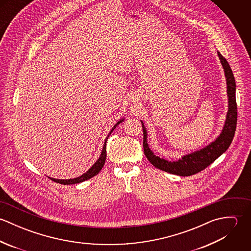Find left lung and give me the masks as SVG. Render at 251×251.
Masks as SVG:
<instances>
[{
    "instance_id": "1",
    "label": "left lung",
    "mask_w": 251,
    "mask_h": 251,
    "mask_svg": "<svg viewBox=\"0 0 251 251\" xmlns=\"http://www.w3.org/2000/svg\"><path fill=\"white\" fill-rule=\"evenodd\" d=\"M222 67L224 69L227 81V95H228V113L222 132L215 142L210 144L206 148L182 156L178 161H168L153 154L147 143V131L142 123L143 127L144 153L148 160L157 169L165 171L170 174L179 176H191L201 172L212 164L215 159L220 156L232 143L236 126H237V102H236V82L232 70L226 59L217 52Z\"/></svg>"
}]
</instances>
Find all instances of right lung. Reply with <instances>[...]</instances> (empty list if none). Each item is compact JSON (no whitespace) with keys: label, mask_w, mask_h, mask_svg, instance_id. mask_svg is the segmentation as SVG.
Returning a JSON list of instances; mask_svg holds the SVG:
<instances>
[{"label":"right lung","mask_w":251,"mask_h":251,"mask_svg":"<svg viewBox=\"0 0 251 251\" xmlns=\"http://www.w3.org/2000/svg\"><path fill=\"white\" fill-rule=\"evenodd\" d=\"M124 120H121L120 122H118L112 128V130L110 131V133L108 134L107 138L105 139V142L103 145V149H102V151H101V154L100 156V158L96 161V163L86 172L84 173L82 176L78 177V178H74V179H53V178H49V179H52L53 181L55 182H58V183H61V184H74V183H79V182H82L84 180H87V179H91L93 177H95L96 175H98L100 173V171L102 169L104 163H105V159H106V142H107L108 137L109 135L113 132V130L118 126V125L120 123H122Z\"/></svg>","instance_id":"right-lung-1"}]
</instances>
